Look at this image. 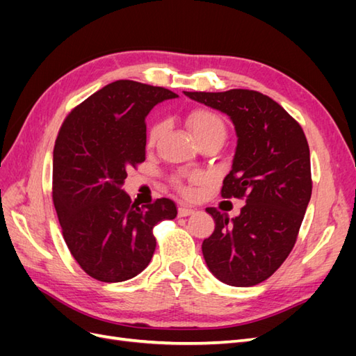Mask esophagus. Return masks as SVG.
<instances>
[{
    "label": "esophagus",
    "mask_w": 356,
    "mask_h": 356,
    "mask_svg": "<svg viewBox=\"0 0 356 356\" xmlns=\"http://www.w3.org/2000/svg\"><path fill=\"white\" fill-rule=\"evenodd\" d=\"M191 213H195V209L190 207H179V209H178L179 217H188V215H191Z\"/></svg>",
    "instance_id": "1"
}]
</instances>
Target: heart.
Wrapping results in <instances>:
<instances>
[{
    "mask_svg": "<svg viewBox=\"0 0 356 356\" xmlns=\"http://www.w3.org/2000/svg\"><path fill=\"white\" fill-rule=\"evenodd\" d=\"M187 126L197 143L202 141V139H204V138L213 136V135L225 136V123L222 120V117L211 110L200 108V110L191 111L187 117ZM160 135H161V124L154 123L148 131V145H154L159 141ZM188 181L197 182V181H200V178L193 177ZM172 182H174V187L178 188L179 191H182V193L190 191V187L187 186V181L184 178L177 177L172 179Z\"/></svg>",
    "mask_w": 356,
    "mask_h": 356,
    "instance_id": "b5f03b06",
    "label": "heart"
}]
</instances>
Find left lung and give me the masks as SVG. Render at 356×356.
Listing matches in <instances>:
<instances>
[{
	"mask_svg": "<svg viewBox=\"0 0 356 356\" xmlns=\"http://www.w3.org/2000/svg\"><path fill=\"white\" fill-rule=\"evenodd\" d=\"M230 117L238 145L221 196L245 199L238 217L207 208L215 230L202 243L211 273L232 286L270 277L296 245L312 196L303 129L268 96L248 89L184 92Z\"/></svg>",
	"mask_w": 356,
	"mask_h": 356,
	"instance_id": "obj_1",
	"label": "left lung"
}]
</instances>
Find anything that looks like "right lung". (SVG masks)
<instances>
[{"mask_svg":"<svg viewBox=\"0 0 356 356\" xmlns=\"http://www.w3.org/2000/svg\"><path fill=\"white\" fill-rule=\"evenodd\" d=\"M177 93L117 80L67 115L53 149V203L63 239L83 270L101 282L141 273L156 250L154 225L177 217L161 197L139 208L122 188L145 160V117Z\"/></svg>","mask_w":356,"mask_h":356,"instance_id":"add662e5","label":"right lung"}]
</instances>
